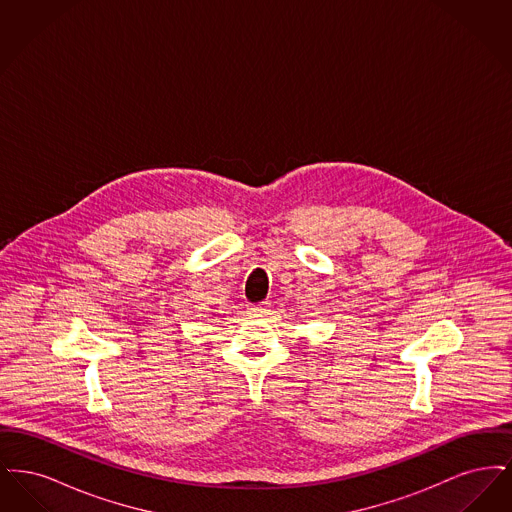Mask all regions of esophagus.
I'll return each instance as SVG.
<instances>
[{"instance_id": "obj_1", "label": "esophagus", "mask_w": 512, "mask_h": 512, "mask_svg": "<svg viewBox=\"0 0 512 512\" xmlns=\"http://www.w3.org/2000/svg\"><path fill=\"white\" fill-rule=\"evenodd\" d=\"M247 313L253 317H263L268 313L267 305H247Z\"/></svg>"}]
</instances>
